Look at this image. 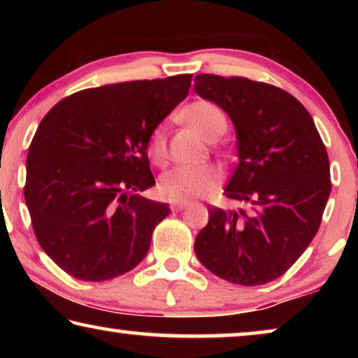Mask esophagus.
Listing matches in <instances>:
<instances>
[{"instance_id": "34e87169", "label": "esophagus", "mask_w": 358, "mask_h": 358, "mask_svg": "<svg viewBox=\"0 0 358 358\" xmlns=\"http://www.w3.org/2000/svg\"><path fill=\"white\" fill-rule=\"evenodd\" d=\"M187 207V202H172L171 203V208L172 211H181L183 208Z\"/></svg>"}]
</instances>
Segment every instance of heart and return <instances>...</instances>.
Returning a JSON list of instances; mask_svg holds the SVG:
<instances>
[{"label": "heart", "mask_w": 358, "mask_h": 358, "mask_svg": "<svg viewBox=\"0 0 358 358\" xmlns=\"http://www.w3.org/2000/svg\"><path fill=\"white\" fill-rule=\"evenodd\" d=\"M183 117L203 138L220 137L227 128V118L220 107L210 101H196L187 106ZM147 151L151 161L162 166L167 157L164 126H156L148 137ZM221 172L213 164L180 166L164 173L159 180V194L167 201L186 202L208 194L220 183Z\"/></svg>", "instance_id": "heart-1"}]
</instances>
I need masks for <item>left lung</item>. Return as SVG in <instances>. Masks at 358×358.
<instances>
[{
    "instance_id": "1",
    "label": "left lung",
    "mask_w": 358,
    "mask_h": 358,
    "mask_svg": "<svg viewBox=\"0 0 358 358\" xmlns=\"http://www.w3.org/2000/svg\"><path fill=\"white\" fill-rule=\"evenodd\" d=\"M194 90L234 121L238 162L224 196L245 205L208 207L194 251L222 280L266 284L286 273L317 234L331 191L325 145L301 102L273 85L199 74Z\"/></svg>"
}]
</instances>
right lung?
<instances>
[{
	"label": "right lung",
	"mask_w": 358,
	"mask_h": 358,
	"mask_svg": "<svg viewBox=\"0 0 358 358\" xmlns=\"http://www.w3.org/2000/svg\"><path fill=\"white\" fill-rule=\"evenodd\" d=\"M191 80L180 74L82 90L42 118L23 194L41 248L68 275L113 280L147 256L155 227L171 213L141 196L155 185L148 137Z\"/></svg>",
	"instance_id": "add662e5"
}]
</instances>
